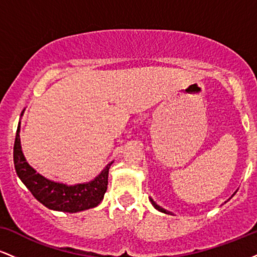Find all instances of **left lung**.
<instances>
[{
  "instance_id": "1",
  "label": "left lung",
  "mask_w": 257,
  "mask_h": 257,
  "mask_svg": "<svg viewBox=\"0 0 257 257\" xmlns=\"http://www.w3.org/2000/svg\"><path fill=\"white\" fill-rule=\"evenodd\" d=\"M234 193H235V192H234ZM234 193H233V196H234ZM150 200H151L152 205H153V206H155V208H156V209H157V210H159V211H162V213H164V214H170V211H167V210H166V209H163V208H162V206H159L158 204H156V202H155V200H153L152 198H150Z\"/></svg>"
}]
</instances>
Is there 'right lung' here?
Segmentation results:
<instances>
[{"label":"right lung","mask_w":257,"mask_h":257,"mask_svg":"<svg viewBox=\"0 0 257 257\" xmlns=\"http://www.w3.org/2000/svg\"><path fill=\"white\" fill-rule=\"evenodd\" d=\"M19 133L20 122L17 129L16 141H14V167H16L17 175L38 202L42 203L48 209L64 211V213H78V211L95 208L100 204L107 190L108 169L112 162L106 166L105 169L95 179L85 184L69 186L61 182L52 181L38 174L26 162L22 151V145H20Z\"/></svg>","instance_id":"right-lung-1"}]
</instances>
